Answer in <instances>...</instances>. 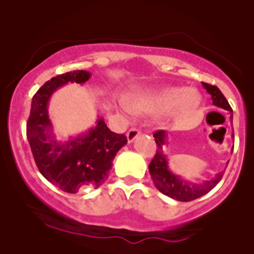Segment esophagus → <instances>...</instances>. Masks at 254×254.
I'll return each instance as SVG.
<instances>
[{"mask_svg":"<svg viewBox=\"0 0 254 254\" xmlns=\"http://www.w3.org/2000/svg\"><path fill=\"white\" fill-rule=\"evenodd\" d=\"M140 134H141V131H140L139 129H136V127H131V129H130L129 131H127V141L132 142L135 139H136L137 136H139Z\"/></svg>","mask_w":254,"mask_h":254,"instance_id":"obj_1","label":"esophagus"}]
</instances>
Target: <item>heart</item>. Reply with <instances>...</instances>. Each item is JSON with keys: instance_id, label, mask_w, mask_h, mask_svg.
I'll list each match as a JSON object with an SVG mask.
<instances>
[{"instance_id": "obj_1", "label": "heart", "mask_w": 254, "mask_h": 254, "mask_svg": "<svg viewBox=\"0 0 254 254\" xmlns=\"http://www.w3.org/2000/svg\"><path fill=\"white\" fill-rule=\"evenodd\" d=\"M201 96L198 91L186 87H167L158 91L137 92L130 98L122 99L119 106L127 115H134L135 112L163 113L173 118H182L190 114L200 106Z\"/></svg>"}]
</instances>
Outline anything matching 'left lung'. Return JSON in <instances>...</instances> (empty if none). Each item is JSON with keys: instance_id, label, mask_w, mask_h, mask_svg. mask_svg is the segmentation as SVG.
<instances>
[{"instance_id": "obj_1", "label": "left lung", "mask_w": 254, "mask_h": 254, "mask_svg": "<svg viewBox=\"0 0 254 254\" xmlns=\"http://www.w3.org/2000/svg\"><path fill=\"white\" fill-rule=\"evenodd\" d=\"M203 86L207 91V93L211 96L214 106L232 113V108L230 107L229 102H227V99L225 98L224 94L221 93V91L216 86L205 83V82H203ZM230 118L232 119V114ZM153 137H155L157 150H156L155 157L152 158V161L148 165V171H150L153 184H155L156 188L161 193L170 196V198L176 199L178 201H191L194 199H198L200 196L205 195L206 193H209L221 181L224 172L217 173L210 181H205L204 183L199 184L186 181V179L181 178V177L173 175L170 171V168H168V160L166 157L165 152H163V146L166 143L167 135H166L163 130H158V131L153 134Z\"/></svg>"}]
</instances>
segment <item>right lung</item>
Masks as SVG:
<instances>
[{
  "instance_id": "obj_1",
  "label": "right lung",
  "mask_w": 254,
  "mask_h": 254,
  "mask_svg": "<svg viewBox=\"0 0 254 254\" xmlns=\"http://www.w3.org/2000/svg\"><path fill=\"white\" fill-rule=\"evenodd\" d=\"M91 73L83 70L58 75L45 82L33 96L27 122V137L38 170L50 183L75 194L84 187L98 188L108 178L113 160L127 142L124 134L109 130L99 118L87 134L63 142L51 132L48 103L51 94L68 82L84 83Z\"/></svg>"
}]
</instances>
